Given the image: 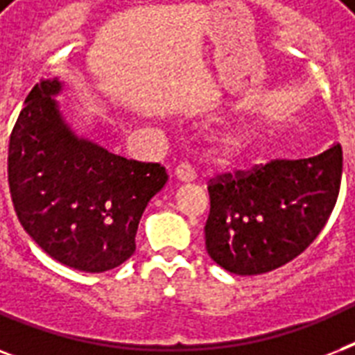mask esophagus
I'll list each match as a JSON object with an SVG mask.
<instances>
[{
  "mask_svg": "<svg viewBox=\"0 0 355 355\" xmlns=\"http://www.w3.org/2000/svg\"><path fill=\"white\" fill-rule=\"evenodd\" d=\"M175 178L177 180H180V182H193L195 180V171L191 169V166L189 164H180V166L175 169Z\"/></svg>",
  "mask_w": 355,
  "mask_h": 355,
  "instance_id": "obj_1",
  "label": "esophagus"
}]
</instances>
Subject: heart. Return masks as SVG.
I'll return each instance as SVG.
<instances>
[{"mask_svg":"<svg viewBox=\"0 0 355 355\" xmlns=\"http://www.w3.org/2000/svg\"><path fill=\"white\" fill-rule=\"evenodd\" d=\"M258 130L252 125H236L228 127L217 134L211 145V158L219 166H228L234 164L247 155L250 147L256 144Z\"/></svg>","mask_w":355,"mask_h":355,"instance_id":"b5f03b06","label":"heart"}]
</instances>
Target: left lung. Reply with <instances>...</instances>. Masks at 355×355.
Returning a JSON list of instances; mask_svg holds the SVG:
<instances>
[{
	"instance_id": "8db88e82",
	"label": "left lung",
	"mask_w": 355,
	"mask_h": 355,
	"mask_svg": "<svg viewBox=\"0 0 355 355\" xmlns=\"http://www.w3.org/2000/svg\"><path fill=\"white\" fill-rule=\"evenodd\" d=\"M341 145L311 158L270 160L254 171L211 178L206 250L239 276L275 270L309 247L336 206Z\"/></svg>"
}]
</instances>
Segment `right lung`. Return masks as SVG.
I'll return each instance as SVG.
<instances>
[{
  "instance_id": "right-lung-1",
  "label": "right lung",
  "mask_w": 355,
  "mask_h": 355,
  "mask_svg": "<svg viewBox=\"0 0 355 355\" xmlns=\"http://www.w3.org/2000/svg\"><path fill=\"white\" fill-rule=\"evenodd\" d=\"M42 80L25 99L8 141V188L21 227L53 259L105 272L136 250L145 206L167 182L160 164L127 160L77 136Z\"/></svg>"
}]
</instances>
